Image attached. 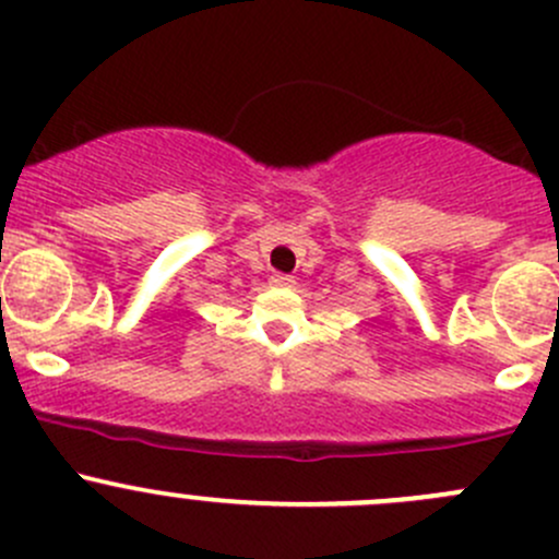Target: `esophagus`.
Listing matches in <instances>:
<instances>
[{
	"instance_id": "34e87169",
	"label": "esophagus",
	"mask_w": 559,
	"mask_h": 559,
	"mask_svg": "<svg viewBox=\"0 0 559 559\" xmlns=\"http://www.w3.org/2000/svg\"><path fill=\"white\" fill-rule=\"evenodd\" d=\"M270 284L278 286V289H292V286H295V278H292V275H286V273H275L273 278H270Z\"/></svg>"
}]
</instances>
